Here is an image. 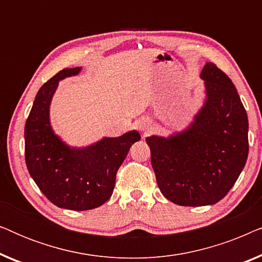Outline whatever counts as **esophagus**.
<instances>
[{
    "label": "esophagus",
    "mask_w": 262,
    "mask_h": 262,
    "mask_svg": "<svg viewBox=\"0 0 262 262\" xmlns=\"http://www.w3.org/2000/svg\"><path fill=\"white\" fill-rule=\"evenodd\" d=\"M138 127H139V130H142V131H144V132H146L149 130V125H148V123H139L138 124Z\"/></svg>",
    "instance_id": "34e87169"
}]
</instances>
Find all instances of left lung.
Returning <instances> with one entry per match:
<instances>
[{
    "mask_svg": "<svg viewBox=\"0 0 262 262\" xmlns=\"http://www.w3.org/2000/svg\"><path fill=\"white\" fill-rule=\"evenodd\" d=\"M206 100L185 131L146 137L160 191L182 206L213 205L235 185L248 157V117L228 75L206 63Z\"/></svg>",
    "mask_w": 262,
    "mask_h": 262,
    "instance_id": "1",
    "label": "left lung"
}]
</instances>
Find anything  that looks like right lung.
I'll list each match as a JSON object with an SVG mask.
<instances>
[{
	"label": "right lung",
	"mask_w": 262,
	"mask_h": 262,
	"mask_svg": "<svg viewBox=\"0 0 262 262\" xmlns=\"http://www.w3.org/2000/svg\"><path fill=\"white\" fill-rule=\"evenodd\" d=\"M80 70L63 69L42 84L25 125V159L32 179L52 204L75 211L95 209L111 198L118 169L141 139L134 130L85 148H70L55 135L49 117L51 99L58 82Z\"/></svg>",
	"instance_id": "1"
}]
</instances>
